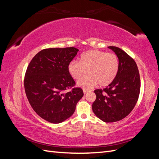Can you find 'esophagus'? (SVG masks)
Returning a JSON list of instances; mask_svg holds the SVG:
<instances>
[{
	"instance_id": "1",
	"label": "esophagus",
	"mask_w": 159,
	"mask_h": 159,
	"mask_svg": "<svg viewBox=\"0 0 159 159\" xmlns=\"http://www.w3.org/2000/svg\"><path fill=\"white\" fill-rule=\"evenodd\" d=\"M83 91H84V94H86V93H87L89 91H88V89H83Z\"/></svg>"
}]
</instances>
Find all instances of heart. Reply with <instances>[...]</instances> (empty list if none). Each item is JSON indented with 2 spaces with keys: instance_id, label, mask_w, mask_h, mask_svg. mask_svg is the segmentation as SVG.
Here are the masks:
<instances>
[{
  "instance_id": "1",
  "label": "heart",
  "mask_w": 159,
  "mask_h": 159,
  "mask_svg": "<svg viewBox=\"0 0 159 159\" xmlns=\"http://www.w3.org/2000/svg\"><path fill=\"white\" fill-rule=\"evenodd\" d=\"M118 57L113 53L91 50L81 54L80 61H72L68 66L69 74L74 79L80 80L87 73L90 74L78 82V86L90 89L99 84L105 87L111 84L119 70Z\"/></svg>"
}]
</instances>
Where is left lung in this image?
Here are the masks:
<instances>
[{
    "label": "left lung",
    "instance_id": "8db88e82",
    "mask_svg": "<svg viewBox=\"0 0 159 159\" xmlns=\"http://www.w3.org/2000/svg\"><path fill=\"white\" fill-rule=\"evenodd\" d=\"M119 59V70L113 82L103 89H95L92 109L106 123L116 122L131 112L140 93L141 80L136 62L119 48L109 46Z\"/></svg>",
    "mask_w": 159,
    "mask_h": 159
}]
</instances>
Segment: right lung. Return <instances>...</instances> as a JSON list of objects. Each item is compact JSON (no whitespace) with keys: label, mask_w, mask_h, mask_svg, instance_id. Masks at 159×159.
Returning <instances> with one entry per match:
<instances>
[{"label":"right lung","mask_w":159,"mask_h":159,"mask_svg":"<svg viewBox=\"0 0 159 159\" xmlns=\"http://www.w3.org/2000/svg\"><path fill=\"white\" fill-rule=\"evenodd\" d=\"M74 47L42 50L33 57L25 78L26 97L34 111L52 123H60L74 114L84 95L75 84L68 66L78 54Z\"/></svg>","instance_id":"right-lung-1"}]
</instances>
